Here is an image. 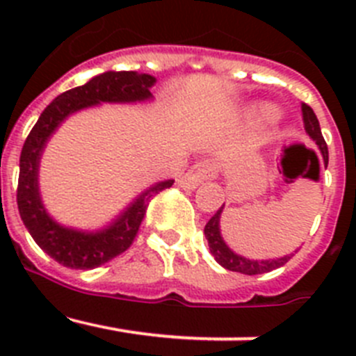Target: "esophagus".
<instances>
[{"label":"esophagus","mask_w":356,"mask_h":356,"mask_svg":"<svg viewBox=\"0 0 356 356\" xmlns=\"http://www.w3.org/2000/svg\"><path fill=\"white\" fill-rule=\"evenodd\" d=\"M216 172V163H213L212 160H201V162L194 163L193 168L188 169V172H185V175L181 176L180 185L184 188H196L201 181L213 178Z\"/></svg>","instance_id":"obj_1"}]
</instances>
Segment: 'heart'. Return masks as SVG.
Instances as JSON below:
<instances>
[{"instance_id":"obj_1","label":"heart","mask_w":356,"mask_h":356,"mask_svg":"<svg viewBox=\"0 0 356 356\" xmlns=\"http://www.w3.org/2000/svg\"><path fill=\"white\" fill-rule=\"evenodd\" d=\"M259 115L262 119H266V121H275L276 118H278V112H276L275 106L271 105H262L259 108Z\"/></svg>"}]
</instances>
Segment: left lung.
<instances>
[{"label":"left lung","instance_id":"8db88e82","mask_svg":"<svg viewBox=\"0 0 356 356\" xmlns=\"http://www.w3.org/2000/svg\"><path fill=\"white\" fill-rule=\"evenodd\" d=\"M301 114H303V122H305V130L310 135V139L316 140L317 147H319L321 155H323V160L325 163H328V146L325 143V137L321 134L319 121H317L314 110L307 105V103H301ZM225 207V205H222ZM222 207L213 213V217L207 222L205 226V237L209 241L210 253L213 254L217 264H221L225 269L235 273H242V275H264V273H269L276 267H282L291 260L292 254H285L282 259H273V260H250L244 259L241 254L234 253L226 246V242L222 241L221 237V229H219V221H221V213Z\"/></svg>","mask_w":356,"mask_h":356}]
</instances>
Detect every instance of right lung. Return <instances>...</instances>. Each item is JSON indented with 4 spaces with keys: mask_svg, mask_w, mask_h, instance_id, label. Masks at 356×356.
Here are the masks:
<instances>
[{
    "mask_svg": "<svg viewBox=\"0 0 356 356\" xmlns=\"http://www.w3.org/2000/svg\"><path fill=\"white\" fill-rule=\"evenodd\" d=\"M151 74H137L135 71H106L94 76L85 85L65 90L53 99L40 114L35 127L24 140L19 160L17 209L33 241L40 250L71 269H94L118 254L124 253L134 244L140 228L147 205L153 196L169 188L175 180L159 181L144 191L110 226L99 232H78L55 222L44 209L39 194V160L49 135L58 128L67 115L97 103H131L153 97L155 85Z\"/></svg>",
    "mask_w": 356,
    "mask_h": 356,
    "instance_id": "right-lung-1",
    "label": "right lung"
}]
</instances>
